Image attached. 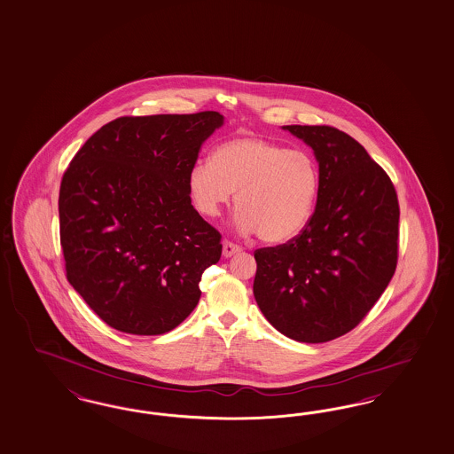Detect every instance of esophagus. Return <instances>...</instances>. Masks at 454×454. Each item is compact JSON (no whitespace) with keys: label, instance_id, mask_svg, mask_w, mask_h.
<instances>
[{"label":"esophagus","instance_id":"1","mask_svg":"<svg viewBox=\"0 0 454 454\" xmlns=\"http://www.w3.org/2000/svg\"><path fill=\"white\" fill-rule=\"evenodd\" d=\"M239 251H241V247H238L233 241H224V243H223V254H224L226 258L233 256V254L239 253Z\"/></svg>","mask_w":454,"mask_h":454}]
</instances>
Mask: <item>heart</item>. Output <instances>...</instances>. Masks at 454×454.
I'll use <instances>...</instances> for the list:
<instances>
[{
	"mask_svg": "<svg viewBox=\"0 0 454 454\" xmlns=\"http://www.w3.org/2000/svg\"><path fill=\"white\" fill-rule=\"evenodd\" d=\"M189 192L198 211L216 218L236 192L241 231L268 243L288 241L310 221L320 191L318 164L305 151H290L260 137L223 142L211 160L189 172Z\"/></svg>",
	"mask_w": 454,
	"mask_h": 454,
	"instance_id": "obj_1",
	"label": "heart"
}]
</instances>
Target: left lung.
I'll list each match as a JSON object with an SVG mask.
<instances>
[{"label":"left lung","instance_id":"8db88e82","mask_svg":"<svg viewBox=\"0 0 454 454\" xmlns=\"http://www.w3.org/2000/svg\"><path fill=\"white\" fill-rule=\"evenodd\" d=\"M315 153L320 191L300 235L254 251L253 294L266 320L307 344L356 329L397 266L399 201L359 142L330 125H285Z\"/></svg>","mask_w":454,"mask_h":454}]
</instances>
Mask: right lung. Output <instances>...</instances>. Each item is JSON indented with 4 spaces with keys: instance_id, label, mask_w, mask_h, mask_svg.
I'll use <instances>...</instances> for the list:
<instances>
[{
    "instance_id": "1",
    "label": "right lung",
    "mask_w": 454,
    "mask_h": 454,
    "mask_svg": "<svg viewBox=\"0 0 454 454\" xmlns=\"http://www.w3.org/2000/svg\"><path fill=\"white\" fill-rule=\"evenodd\" d=\"M219 112L119 117L80 147L59 196L67 280L112 329L160 335L198 305L221 235L192 207L189 172Z\"/></svg>"
}]
</instances>
